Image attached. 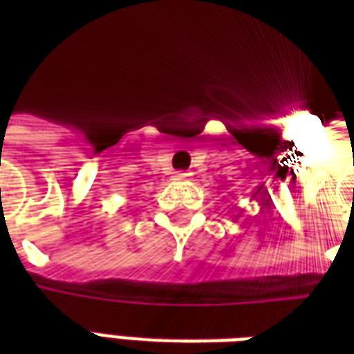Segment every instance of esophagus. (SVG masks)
I'll return each instance as SVG.
<instances>
[{"mask_svg":"<svg viewBox=\"0 0 354 354\" xmlns=\"http://www.w3.org/2000/svg\"><path fill=\"white\" fill-rule=\"evenodd\" d=\"M192 176V174H189V172H176V180H187V178Z\"/></svg>","mask_w":354,"mask_h":354,"instance_id":"34e87169","label":"esophagus"}]
</instances>
